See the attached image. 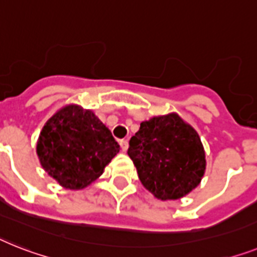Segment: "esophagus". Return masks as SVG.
I'll return each mask as SVG.
<instances>
[{"mask_svg":"<svg viewBox=\"0 0 257 257\" xmlns=\"http://www.w3.org/2000/svg\"><path fill=\"white\" fill-rule=\"evenodd\" d=\"M119 146L123 152H126L127 148H128V143H127V141H119Z\"/></svg>","mask_w":257,"mask_h":257,"instance_id":"1","label":"esophagus"}]
</instances>
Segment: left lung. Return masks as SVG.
Wrapping results in <instances>:
<instances>
[{"instance_id": "8db88e82", "label": "left lung", "mask_w": 257, "mask_h": 257, "mask_svg": "<svg viewBox=\"0 0 257 257\" xmlns=\"http://www.w3.org/2000/svg\"><path fill=\"white\" fill-rule=\"evenodd\" d=\"M127 154L144 188L162 201L192 192L206 168L198 134L176 113L142 122Z\"/></svg>"}]
</instances>
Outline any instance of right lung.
<instances>
[{
	"label": "right lung",
	"instance_id": "add662e5",
	"mask_svg": "<svg viewBox=\"0 0 257 257\" xmlns=\"http://www.w3.org/2000/svg\"><path fill=\"white\" fill-rule=\"evenodd\" d=\"M119 152L110 130L90 110L68 105L40 131L37 154L43 169L67 189H84Z\"/></svg>",
	"mask_w": 257,
	"mask_h": 257
}]
</instances>
